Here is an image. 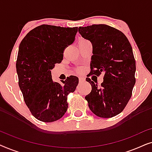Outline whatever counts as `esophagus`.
<instances>
[{
    "instance_id": "obj_1",
    "label": "esophagus",
    "mask_w": 152,
    "mask_h": 152,
    "mask_svg": "<svg viewBox=\"0 0 152 152\" xmlns=\"http://www.w3.org/2000/svg\"><path fill=\"white\" fill-rule=\"evenodd\" d=\"M79 81H80V82H84V81H85V78H84V77H79Z\"/></svg>"
}]
</instances>
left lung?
I'll return each mask as SVG.
<instances>
[{
    "label": "left lung",
    "instance_id": "obj_1",
    "mask_svg": "<svg viewBox=\"0 0 152 152\" xmlns=\"http://www.w3.org/2000/svg\"><path fill=\"white\" fill-rule=\"evenodd\" d=\"M79 32L93 45L91 74L104 73L100 86L87 77L92 86L85 97L88 107L100 118L121 113L132 97L136 79V61L132 47L122 32L107 25L80 27Z\"/></svg>",
    "mask_w": 152,
    "mask_h": 152
}]
</instances>
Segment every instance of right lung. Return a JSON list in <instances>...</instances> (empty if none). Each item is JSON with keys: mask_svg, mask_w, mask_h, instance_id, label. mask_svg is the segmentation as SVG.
Masks as SVG:
<instances>
[{"mask_svg": "<svg viewBox=\"0 0 152 152\" xmlns=\"http://www.w3.org/2000/svg\"><path fill=\"white\" fill-rule=\"evenodd\" d=\"M78 28L41 25L30 31L18 48L16 72L26 105L37 120L52 122L68 109L67 95L79 83L71 75L63 84L54 82L51 70L61 62L64 50L75 39Z\"/></svg>", "mask_w": 152, "mask_h": 152, "instance_id": "obj_1", "label": "right lung"}]
</instances>
